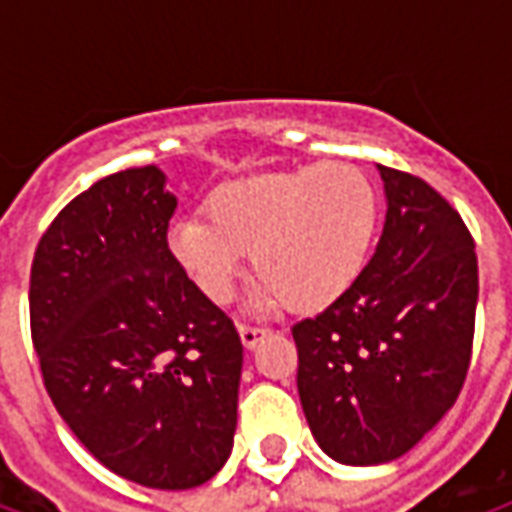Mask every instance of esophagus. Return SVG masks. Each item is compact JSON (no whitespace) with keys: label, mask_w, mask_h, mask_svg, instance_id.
<instances>
[{"label":"esophagus","mask_w":512,"mask_h":512,"mask_svg":"<svg viewBox=\"0 0 512 512\" xmlns=\"http://www.w3.org/2000/svg\"><path fill=\"white\" fill-rule=\"evenodd\" d=\"M238 334H241V343H244V348H255V345L266 337L268 329H257V326H238Z\"/></svg>","instance_id":"esophagus-1"}]
</instances>
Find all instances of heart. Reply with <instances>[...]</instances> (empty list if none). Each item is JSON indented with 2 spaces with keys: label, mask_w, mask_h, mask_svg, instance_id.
<instances>
[{
  "label": "heart",
  "mask_w": 512,
  "mask_h": 512,
  "mask_svg": "<svg viewBox=\"0 0 512 512\" xmlns=\"http://www.w3.org/2000/svg\"><path fill=\"white\" fill-rule=\"evenodd\" d=\"M205 216L167 227V249L194 288L213 304L233 296L252 252V307L288 304L318 312L362 274L376 233L373 180L348 161L227 180L205 197Z\"/></svg>",
  "instance_id": "b5f03b06"
}]
</instances>
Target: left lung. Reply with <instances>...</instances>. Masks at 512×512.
<instances>
[{"label": "left lung", "instance_id": "8db88e82", "mask_svg": "<svg viewBox=\"0 0 512 512\" xmlns=\"http://www.w3.org/2000/svg\"><path fill=\"white\" fill-rule=\"evenodd\" d=\"M384 233L351 288L293 326L299 397L318 447L378 466L439 425L469 370L477 255L466 224L425 180L381 167Z\"/></svg>", "mask_w": 512, "mask_h": 512}]
</instances>
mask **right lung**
<instances>
[{"label":"right lung","instance_id":"add662e5","mask_svg":"<svg viewBox=\"0 0 512 512\" xmlns=\"http://www.w3.org/2000/svg\"><path fill=\"white\" fill-rule=\"evenodd\" d=\"M178 197L150 167L106 175L43 233L32 343L51 403L95 461L186 491L233 452L244 345L167 249Z\"/></svg>","mask_w":512,"mask_h":512}]
</instances>
